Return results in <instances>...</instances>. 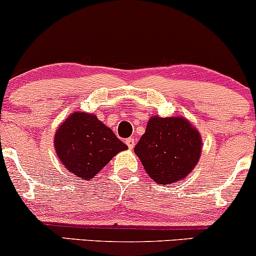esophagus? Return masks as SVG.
<instances>
[{"label":"esophagus","instance_id":"obj_1","mask_svg":"<svg viewBox=\"0 0 256 256\" xmlns=\"http://www.w3.org/2000/svg\"><path fill=\"white\" fill-rule=\"evenodd\" d=\"M125 143H126V146H128V148L132 149L134 146V143H136V140H134V138L130 137V138H128V140H125Z\"/></svg>","mask_w":256,"mask_h":256}]
</instances>
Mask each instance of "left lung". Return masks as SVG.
I'll use <instances>...</instances> for the list:
<instances>
[{
    "instance_id": "left-lung-1",
    "label": "left lung",
    "mask_w": 256,
    "mask_h": 256,
    "mask_svg": "<svg viewBox=\"0 0 256 256\" xmlns=\"http://www.w3.org/2000/svg\"><path fill=\"white\" fill-rule=\"evenodd\" d=\"M146 172L158 184L185 178L198 164L201 136L184 118H150L134 146Z\"/></svg>"
}]
</instances>
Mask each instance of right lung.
Wrapping results in <instances>:
<instances>
[{
  "instance_id": "obj_1",
  "label": "right lung",
  "mask_w": 256,
  "mask_h": 256,
  "mask_svg": "<svg viewBox=\"0 0 256 256\" xmlns=\"http://www.w3.org/2000/svg\"><path fill=\"white\" fill-rule=\"evenodd\" d=\"M54 143L64 166L84 180L95 177L112 158L128 149L96 116L78 112L58 128Z\"/></svg>"
}]
</instances>
